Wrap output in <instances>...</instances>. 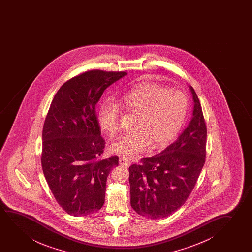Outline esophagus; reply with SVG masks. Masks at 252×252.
I'll return each instance as SVG.
<instances>
[{
  "instance_id": "34e87169",
  "label": "esophagus",
  "mask_w": 252,
  "mask_h": 252,
  "mask_svg": "<svg viewBox=\"0 0 252 252\" xmlns=\"http://www.w3.org/2000/svg\"><path fill=\"white\" fill-rule=\"evenodd\" d=\"M119 162H120V164H121V165L126 166V167L130 166V164H131L130 161H129L128 159L126 158H124V157H121V158H120V159H119Z\"/></svg>"
}]
</instances>
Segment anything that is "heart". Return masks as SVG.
Segmentation results:
<instances>
[{
    "label": "heart",
    "mask_w": 252,
    "mask_h": 252,
    "mask_svg": "<svg viewBox=\"0 0 252 252\" xmlns=\"http://www.w3.org/2000/svg\"><path fill=\"white\" fill-rule=\"evenodd\" d=\"M120 104L126 110L138 114L134 128L137 130L117 138L111 148L127 158H133L154 146L169 144L183 128L188 100L180 91L155 83L136 88L126 94ZM121 107L113 100H104L97 113L100 127L107 134L114 135L120 130Z\"/></svg>",
    "instance_id": "b5f03b06"
}]
</instances>
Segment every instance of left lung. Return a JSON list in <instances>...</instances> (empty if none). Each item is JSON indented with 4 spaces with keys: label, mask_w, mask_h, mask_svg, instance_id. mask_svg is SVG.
<instances>
[{
    "label": "left lung",
    "mask_w": 252,
    "mask_h": 252,
    "mask_svg": "<svg viewBox=\"0 0 252 252\" xmlns=\"http://www.w3.org/2000/svg\"><path fill=\"white\" fill-rule=\"evenodd\" d=\"M193 108L188 126L165 150L129 167L131 206L149 219L168 217L185 203L206 158L207 126L192 87Z\"/></svg>",
    "instance_id": "8db88e82"
}]
</instances>
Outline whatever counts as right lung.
I'll return each instance as SVG.
<instances>
[{"mask_svg":"<svg viewBox=\"0 0 252 252\" xmlns=\"http://www.w3.org/2000/svg\"><path fill=\"white\" fill-rule=\"evenodd\" d=\"M126 75L96 69L73 77L49 108L42 133V169L58 203L73 216L90 215L103 206L107 176L119 158L100 159L105 140L95 105L108 87Z\"/></svg>","mask_w":252,"mask_h":252,"instance_id":"add662e5","label":"right lung"}]
</instances>
